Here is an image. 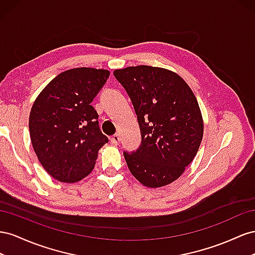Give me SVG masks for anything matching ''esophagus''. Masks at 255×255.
Wrapping results in <instances>:
<instances>
[{
    "label": "esophagus",
    "mask_w": 255,
    "mask_h": 255,
    "mask_svg": "<svg viewBox=\"0 0 255 255\" xmlns=\"http://www.w3.org/2000/svg\"><path fill=\"white\" fill-rule=\"evenodd\" d=\"M111 142L114 144V145H118L120 143V135L119 134H114L111 136Z\"/></svg>",
    "instance_id": "34e87169"
}]
</instances>
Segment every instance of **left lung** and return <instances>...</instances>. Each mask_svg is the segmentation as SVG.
Wrapping results in <instances>:
<instances>
[{
    "label": "left lung",
    "mask_w": 255,
    "mask_h": 255,
    "mask_svg": "<svg viewBox=\"0 0 255 255\" xmlns=\"http://www.w3.org/2000/svg\"><path fill=\"white\" fill-rule=\"evenodd\" d=\"M113 75L131 100L141 130L140 146L124 151L129 171L144 186L171 184L202 142L203 121L193 92L178 75L159 67L140 65Z\"/></svg>",
    "instance_id": "obj_1"
}]
</instances>
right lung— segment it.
Here are the masks:
<instances>
[{
  "instance_id": "add662e5",
  "label": "right lung",
  "mask_w": 255,
  "mask_h": 255,
  "mask_svg": "<svg viewBox=\"0 0 255 255\" xmlns=\"http://www.w3.org/2000/svg\"><path fill=\"white\" fill-rule=\"evenodd\" d=\"M110 72L75 68L62 72L36 98L28 128L39 162L53 178L75 183L89 175L109 142L91 105Z\"/></svg>"
}]
</instances>
